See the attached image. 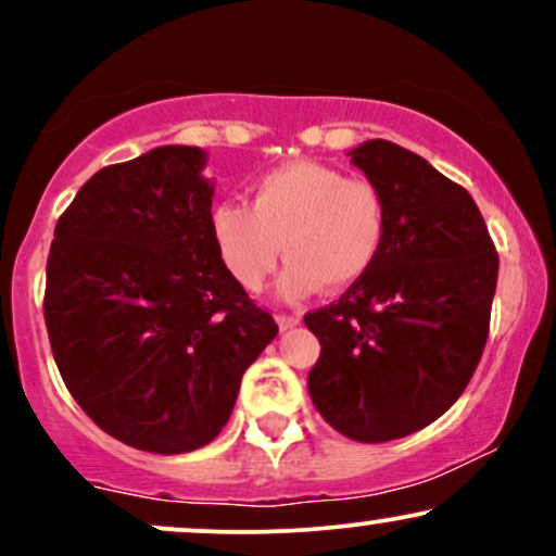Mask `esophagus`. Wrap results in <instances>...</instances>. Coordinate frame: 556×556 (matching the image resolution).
<instances>
[{
    "label": "esophagus",
    "mask_w": 556,
    "mask_h": 556,
    "mask_svg": "<svg viewBox=\"0 0 556 556\" xmlns=\"http://www.w3.org/2000/svg\"><path fill=\"white\" fill-rule=\"evenodd\" d=\"M277 324H279V329H292L300 324V316L298 314H277Z\"/></svg>",
    "instance_id": "1"
}]
</instances>
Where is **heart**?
<instances>
[{"label": "heart", "mask_w": 556, "mask_h": 556, "mask_svg": "<svg viewBox=\"0 0 556 556\" xmlns=\"http://www.w3.org/2000/svg\"><path fill=\"white\" fill-rule=\"evenodd\" d=\"M216 251L245 290L266 285L287 261L279 292L287 300L337 292L371 271L387 235L384 195L371 180L344 177L321 162H287L251 185V206L227 201L212 214Z\"/></svg>", "instance_id": "heart-1"}]
</instances>
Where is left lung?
I'll return each mask as SVG.
<instances>
[{"label":"left lung","mask_w":556,"mask_h":556,"mask_svg":"<svg viewBox=\"0 0 556 556\" xmlns=\"http://www.w3.org/2000/svg\"><path fill=\"white\" fill-rule=\"evenodd\" d=\"M350 162L384 195L387 235L366 277L305 314L321 342L308 392L348 439L389 442L444 416L489 337L500 256L463 185L389 140Z\"/></svg>","instance_id":"8db88e82"}]
</instances>
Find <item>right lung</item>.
I'll use <instances>...</instances> for the list:
<instances>
[{"instance_id":"1","label":"right lung","mask_w":556,"mask_h":556,"mask_svg":"<svg viewBox=\"0 0 556 556\" xmlns=\"http://www.w3.org/2000/svg\"><path fill=\"white\" fill-rule=\"evenodd\" d=\"M203 164L195 146H159L99 169L47 261L43 318L65 387L101 431L156 455L212 442L279 331L216 251Z\"/></svg>"}]
</instances>
